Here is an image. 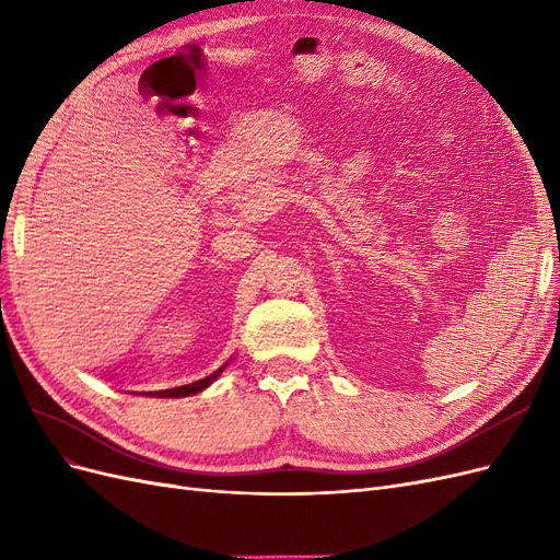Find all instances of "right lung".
I'll return each mask as SVG.
<instances>
[{"label":"right lung","instance_id":"1","mask_svg":"<svg viewBox=\"0 0 560 560\" xmlns=\"http://www.w3.org/2000/svg\"><path fill=\"white\" fill-rule=\"evenodd\" d=\"M226 364H229V362H224L217 371H212L210 376L200 378V381L186 383V385H177V387H171V389H156V393H142V395H149V397H189V395H198L200 389H206L208 385H212V383L219 378V374H222V371L226 369Z\"/></svg>","mask_w":560,"mask_h":560}]
</instances>
